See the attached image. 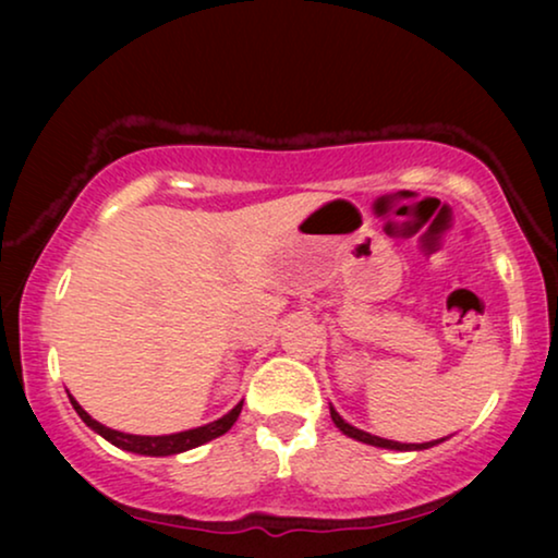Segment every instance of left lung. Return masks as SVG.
Returning <instances> with one entry per match:
<instances>
[{"label": "left lung", "mask_w": 558, "mask_h": 558, "mask_svg": "<svg viewBox=\"0 0 558 558\" xmlns=\"http://www.w3.org/2000/svg\"><path fill=\"white\" fill-rule=\"evenodd\" d=\"M330 416H332L335 426H338V429H340L342 434H348V437L363 441V445L384 447V449H396V452H411V449H429V447H434V445H439V441H445V439H434V441H424V445H401V441L380 439V437H376V434H368V432H363V429H355V426L348 424L345 418H342L332 407H330Z\"/></svg>", "instance_id": "1"}]
</instances>
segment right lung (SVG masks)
I'll use <instances>...</instances> for the list:
<instances>
[{"mask_svg":"<svg viewBox=\"0 0 558 558\" xmlns=\"http://www.w3.org/2000/svg\"><path fill=\"white\" fill-rule=\"evenodd\" d=\"M71 396V393H68ZM71 403L75 409V414H78L86 426H90L96 434H101L106 441H111L113 447L119 449H126V452H134V454H147V457H167V454H180V452H187V449L193 447H201L205 441L220 437V434H226L231 426L235 424V418L241 414V403H235V407L228 411L226 416H220L218 422H210L205 426H197V429H187V432H178V434H165V437H140V434H124V432H117V429H109V426H104L101 422H96L94 416H88L86 411L78 401L71 396Z\"/></svg>","mask_w":558,"mask_h":558,"instance_id":"1","label":"right lung"}]
</instances>
